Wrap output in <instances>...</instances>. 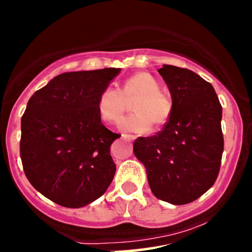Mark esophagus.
Returning <instances> with one entry per match:
<instances>
[{"label": "esophagus", "mask_w": 252, "mask_h": 252, "mask_svg": "<svg viewBox=\"0 0 252 252\" xmlns=\"http://www.w3.org/2000/svg\"><path fill=\"white\" fill-rule=\"evenodd\" d=\"M122 138H123L124 140H126V141H134V140H135V136L130 135V134H123V135H122Z\"/></svg>", "instance_id": "obj_1"}]
</instances>
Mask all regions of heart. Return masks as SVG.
<instances>
[{
  "instance_id": "1",
  "label": "heart",
  "mask_w": 252,
  "mask_h": 252,
  "mask_svg": "<svg viewBox=\"0 0 252 252\" xmlns=\"http://www.w3.org/2000/svg\"><path fill=\"white\" fill-rule=\"evenodd\" d=\"M131 103L134 114L124 119L123 129L126 131L144 134L155 126H163L172 114V101L160 90V84L151 74L136 72L129 76L122 85L121 90L106 87L97 98V109L103 121L119 124L126 111V102Z\"/></svg>"
}]
</instances>
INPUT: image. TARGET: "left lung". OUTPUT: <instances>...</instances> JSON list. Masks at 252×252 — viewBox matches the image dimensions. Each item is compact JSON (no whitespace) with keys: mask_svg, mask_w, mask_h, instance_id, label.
<instances>
[{"mask_svg":"<svg viewBox=\"0 0 252 252\" xmlns=\"http://www.w3.org/2000/svg\"><path fill=\"white\" fill-rule=\"evenodd\" d=\"M172 98V114L156 135L134 141L156 198L181 206L196 201L214 185L224 139L220 102L213 86L188 69L158 70Z\"/></svg>","mask_w":252,"mask_h":252,"instance_id":"obj_1","label":"left lung"}]
</instances>
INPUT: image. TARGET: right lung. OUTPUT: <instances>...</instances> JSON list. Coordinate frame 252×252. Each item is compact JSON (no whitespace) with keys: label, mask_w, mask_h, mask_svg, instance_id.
Returning <instances> with one entry per match:
<instances>
[{"label":"right lung","mask_w":252,"mask_h":252,"mask_svg":"<svg viewBox=\"0 0 252 252\" xmlns=\"http://www.w3.org/2000/svg\"><path fill=\"white\" fill-rule=\"evenodd\" d=\"M119 72H64L29 98L21 121L22 163L32 186L56 204L87 206L113 180L109 153L121 135L102 124L97 98Z\"/></svg>","instance_id":"right-lung-1"}]
</instances>
